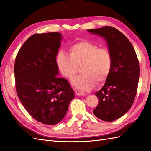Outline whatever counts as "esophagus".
<instances>
[{
    "mask_svg": "<svg viewBox=\"0 0 151 151\" xmlns=\"http://www.w3.org/2000/svg\"><path fill=\"white\" fill-rule=\"evenodd\" d=\"M75 94L78 96H82V95H84L86 94L84 91H80V90H78V89H75Z\"/></svg>",
    "mask_w": 151,
    "mask_h": 151,
    "instance_id": "1",
    "label": "esophagus"
}]
</instances>
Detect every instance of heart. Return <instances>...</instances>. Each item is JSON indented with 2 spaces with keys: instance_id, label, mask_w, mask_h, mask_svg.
<instances>
[{
  "instance_id": "b5f03b06",
  "label": "heart",
  "mask_w": 151,
  "mask_h": 151,
  "mask_svg": "<svg viewBox=\"0 0 151 151\" xmlns=\"http://www.w3.org/2000/svg\"><path fill=\"white\" fill-rule=\"evenodd\" d=\"M69 55L60 51L56 62L60 73L69 79L78 73L81 67L82 74L72 81L76 88L88 90L96 82L100 84L108 78L113 60L107 48H99L97 45L88 41H81L69 47Z\"/></svg>"
}]
</instances>
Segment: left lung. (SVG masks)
Listing matches in <instances>:
<instances>
[{"instance_id":"8db88e82","label":"left lung","mask_w":151,"mask_h":151,"mask_svg":"<svg viewBox=\"0 0 151 151\" xmlns=\"http://www.w3.org/2000/svg\"><path fill=\"white\" fill-rule=\"evenodd\" d=\"M88 31L106 40L113 60L105 84L95 93L99 103L93 112L102 121H113L126 114L135 99L140 73L138 59L130 41L116 28L106 26Z\"/></svg>"}]
</instances>
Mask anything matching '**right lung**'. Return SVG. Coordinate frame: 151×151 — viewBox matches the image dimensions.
<instances>
[{
    "label": "right lung",
    "mask_w": 151,
    "mask_h": 151,
    "mask_svg": "<svg viewBox=\"0 0 151 151\" xmlns=\"http://www.w3.org/2000/svg\"><path fill=\"white\" fill-rule=\"evenodd\" d=\"M62 34H35L25 41L16 56V92L32 117L44 124L55 125L68 110L74 91L66 79L58 76L56 56Z\"/></svg>",
    "instance_id": "right-lung-1"
}]
</instances>
